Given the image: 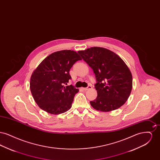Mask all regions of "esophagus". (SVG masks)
I'll list each match as a JSON object with an SVG mask.
<instances>
[{
  "label": "esophagus",
  "mask_w": 160,
  "mask_h": 160,
  "mask_svg": "<svg viewBox=\"0 0 160 160\" xmlns=\"http://www.w3.org/2000/svg\"><path fill=\"white\" fill-rule=\"evenodd\" d=\"M82 89L83 91H88V89H92V86L89 85L87 88H82Z\"/></svg>",
  "instance_id": "obj_1"
}]
</instances>
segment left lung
<instances>
[{"label": "left lung", "mask_w": 160, "mask_h": 160, "mask_svg": "<svg viewBox=\"0 0 160 160\" xmlns=\"http://www.w3.org/2000/svg\"><path fill=\"white\" fill-rule=\"evenodd\" d=\"M95 75L97 98L92 107L101 112H110L123 106L129 98L132 87L131 72L116 54L102 47H94L78 51Z\"/></svg>", "instance_id": "8db88e82"}]
</instances>
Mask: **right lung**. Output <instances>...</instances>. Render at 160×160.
I'll return each mask as SVG.
<instances>
[{
	"label": "right lung",
	"mask_w": 160,
	"mask_h": 160,
	"mask_svg": "<svg viewBox=\"0 0 160 160\" xmlns=\"http://www.w3.org/2000/svg\"><path fill=\"white\" fill-rule=\"evenodd\" d=\"M82 60L76 52L61 50L48 56L33 72L30 89L36 103L52 114L65 113L71 108L78 89L72 85L65 86L71 78L69 70Z\"/></svg>",
	"instance_id": "obj_1"
}]
</instances>
